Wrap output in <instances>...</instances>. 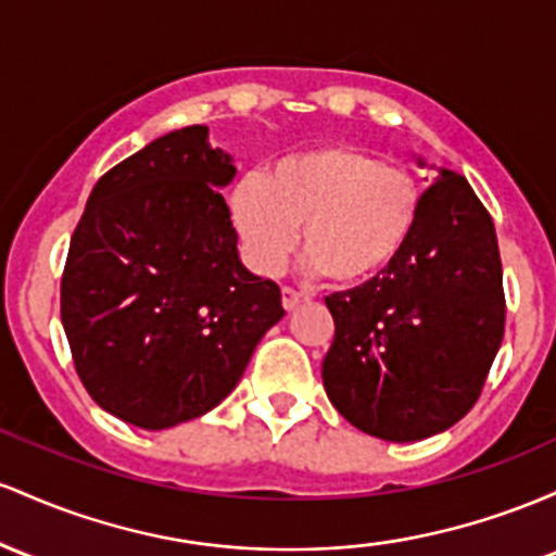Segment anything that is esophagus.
I'll list each match as a JSON object with an SVG mask.
<instances>
[{"label":"esophagus","instance_id":"1","mask_svg":"<svg viewBox=\"0 0 556 556\" xmlns=\"http://www.w3.org/2000/svg\"><path fill=\"white\" fill-rule=\"evenodd\" d=\"M280 299H283V309H286V312L296 309L299 304L309 302V296H307V294H302V291L291 289V286H283V289H280Z\"/></svg>","mask_w":556,"mask_h":556}]
</instances>
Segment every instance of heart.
I'll return each mask as SVG.
<instances>
[{
  "label": "heart",
  "instance_id": "1",
  "mask_svg": "<svg viewBox=\"0 0 556 556\" xmlns=\"http://www.w3.org/2000/svg\"><path fill=\"white\" fill-rule=\"evenodd\" d=\"M426 212V189L404 167L354 147H323L247 176L230 197L247 257L262 273L283 265L302 226L312 270L357 289L391 270Z\"/></svg>",
  "mask_w": 556,
  "mask_h": 556
}]
</instances>
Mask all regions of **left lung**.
Returning a JSON list of instances; mask_svg holds the SVG:
<instances>
[{"mask_svg":"<svg viewBox=\"0 0 556 556\" xmlns=\"http://www.w3.org/2000/svg\"><path fill=\"white\" fill-rule=\"evenodd\" d=\"M326 304L336 336L323 383L354 428L399 444L452 428L478 402L504 339L489 210L463 176L444 170L396 265Z\"/></svg>","mask_w":556,"mask_h":556,"instance_id":"obj_1","label":"left lung"}]
</instances>
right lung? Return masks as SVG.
Returning <instances> with one entry per match:
<instances>
[{"label": "right lung", "mask_w": 556, "mask_h": 556, "mask_svg": "<svg viewBox=\"0 0 556 556\" xmlns=\"http://www.w3.org/2000/svg\"><path fill=\"white\" fill-rule=\"evenodd\" d=\"M207 128L173 130L93 186L73 230L60 315L73 365L110 415L147 430L210 413L286 315L276 280L241 265Z\"/></svg>", "instance_id": "right-lung-1"}]
</instances>
